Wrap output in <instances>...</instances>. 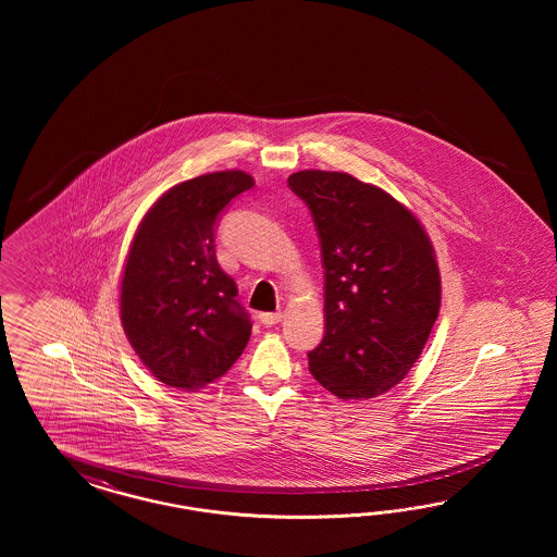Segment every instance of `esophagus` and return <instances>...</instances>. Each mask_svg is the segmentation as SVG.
<instances>
[{
  "instance_id": "1",
  "label": "esophagus",
  "mask_w": 557,
  "mask_h": 557,
  "mask_svg": "<svg viewBox=\"0 0 557 557\" xmlns=\"http://www.w3.org/2000/svg\"><path fill=\"white\" fill-rule=\"evenodd\" d=\"M259 321L265 326H273L282 321V312H263V314H259Z\"/></svg>"
}]
</instances>
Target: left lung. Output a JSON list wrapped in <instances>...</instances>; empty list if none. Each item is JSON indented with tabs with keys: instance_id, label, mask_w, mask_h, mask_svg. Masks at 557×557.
Returning a JSON list of instances; mask_svg holds the SVG:
<instances>
[{
	"instance_id": "obj_1",
	"label": "left lung",
	"mask_w": 557,
	"mask_h": 557,
	"mask_svg": "<svg viewBox=\"0 0 557 557\" xmlns=\"http://www.w3.org/2000/svg\"><path fill=\"white\" fill-rule=\"evenodd\" d=\"M287 186L312 214L324 268V337L308 354L310 373L341 400L384 394L437 321L433 245L410 210L349 173L306 169Z\"/></svg>"
}]
</instances>
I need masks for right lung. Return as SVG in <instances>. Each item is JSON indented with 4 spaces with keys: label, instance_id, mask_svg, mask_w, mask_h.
Instances as JSON below:
<instances>
[{
    "label": "right lung",
    "instance_id": "add662e5",
    "mask_svg": "<svg viewBox=\"0 0 557 557\" xmlns=\"http://www.w3.org/2000/svg\"><path fill=\"white\" fill-rule=\"evenodd\" d=\"M255 186L216 171L165 191L136 228L120 286V319L136 355L171 388L200 389L233 368L251 337L235 280L220 270V212Z\"/></svg>",
    "mask_w": 557,
    "mask_h": 557
}]
</instances>
